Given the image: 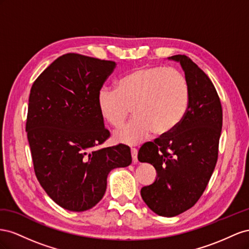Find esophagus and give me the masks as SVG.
I'll list each match as a JSON object with an SVG mask.
<instances>
[{
    "instance_id": "1",
    "label": "esophagus",
    "mask_w": 249,
    "mask_h": 249,
    "mask_svg": "<svg viewBox=\"0 0 249 249\" xmlns=\"http://www.w3.org/2000/svg\"><path fill=\"white\" fill-rule=\"evenodd\" d=\"M131 156H132L133 164H137L138 162V150L136 148H131Z\"/></svg>"
}]
</instances>
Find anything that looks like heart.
<instances>
[{"label": "heart", "mask_w": 249, "mask_h": 249, "mask_svg": "<svg viewBox=\"0 0 249 249\" xmlns=\"http://www.w3.org/2000/svg\"><path fill=\"white\" fill-rule=\"evenodd\" d=\"M191 98L187 76L174 67H140L118 81L117 89L103 88L97 103L101 116L118 128L129 116L134 118L116 131L119 143L138 145L154 131L167 134L178 126L189 109Z\"/></svg>", "instance_id": "1"}]
</instances>
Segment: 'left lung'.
<instances>
[{
    "label": "left lung",
    "mask_w": 249,
    "mask_h": 249,
    "mask_svg": "<svg viewBox=\"0 0 249 249\" xmlns=\"http://www.w3.org/2000/svg\"><path fill=\"white\" fill-rule=\"evenodd\" d=\"M171 59L180 62L189 80V109L175 129L144 144L138 154L158 172L141 196L162 217L181 214L201 197L214 172L222 129V106L210 78L186 55Z\"/></svg>",
    "instance_id": "left-lung-1"
}]
</instances>
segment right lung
I'll use <instances>...</instances> for the list:
<instances>
[{
	"label": "right lung",
	"mask_w": 249,
	"mask_h": 249,
	"mask_svg": "<svg viewBox=\"0 0 249 249\" xmlns=\"http://www.w3.org/2000/svg\"><path fill=\"white\" fill-rule=\"evenodd\" d=\"M116 66L68 53L32 84L26 131L34 172L46 193L66 210L95 207L104 196L108 173L131 164L128 146L97 149L110 137L97 97Z\"/></svg>",
	"instance_id": "right-lung-1"
}]
</instances>
